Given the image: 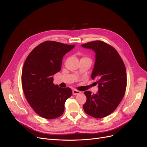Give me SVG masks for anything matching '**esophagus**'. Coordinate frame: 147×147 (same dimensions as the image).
<instances>
[{"mask_svg":"<svg viewBox=\"0 0 147 147\" xmlns=\"http://www.w3.org/2000/svg\"><path fill=\"white\" fill-rule=\"evenodd\" d=\"M81 93V92L78 90H73V94L74 95H78Z\"/></svg>","mask_w":147,"mask_h":147,"instance_id":"obj_1","label":"esophagus"}]
</instances>
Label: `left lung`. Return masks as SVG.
I'll return each mask as SVG.
<instances>
[{
  "mask_svg": "<svg viewBox=\"0 0 147 147\" xmlns=\"http://www.w3.org/2000/svg\"><path fill=\"white\" fill-rule=\"evenodd\" d=\"M82 46L95 53L91 78L97 79L98 84L96 94L84 92L87 99L83 109L92 117L102 118L116 109L125 95L127 84L126 67L117 51L104 42H90Z\"/></svg>",
  "mask_w": 147,
  "mask_h": 147,
  "instance_id": "obj_1",
  "label": "left lung"
}]
</instances>
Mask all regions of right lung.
<instances>
[{"label": "right lung", "mask_w": 147, "mask_h": 147, "mask_svg": "<svg viewBox=\"0 0 147 147\" xmlns=\"http://www.w3.org/2000/svg\"><path fill=\"white\" fill-rule=\"evenodd\" d=\"M74 46L44 42L30 52L23 65L21 82L26 98L34 111L45 119L61 116L66 100L72 95L70 88L55 85L53 76L61 70L63 57Z\"/></svg>", "instance_id": "right-lung-1"}]
</instances>
